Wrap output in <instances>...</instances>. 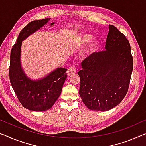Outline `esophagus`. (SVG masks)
Returning a JSON list of instances; mask_svg holds the SVG:
<instances>
[{
  "label": "esophagus",
  "instance_id": "1",
  "mask_svg": "<svg viewBox=\"0 0 146 146\" xmlns=\"http://www.w3.org/2000/svg\"><path fill=\"white\" fill-rule=\"evenodd\" d=\"M76 72H77V69H76V67L75 66H71L69 67V68L67 69V75L69 76H71L75 74Z\"/></svg>",
  "mask_w": 146,
  "mask_h": 146
}]
</instances>
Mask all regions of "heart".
I'll return each mask as SVG.
<instances>
[{"instance_id":"1","label":"heart","mask_w":146,"mask_h":146,"mask_svg":"<svg viewBox=\"0 0 146 146\" xmlns=\"http://www.w3.org/2000/svg\"><path fill=\"white\" fill-rule=\"evenodd\" d=\"M92 37V36L88 34H84L80 35V36L77 38V40L79 44H84L90 40ZM99 47V41L97 40L96 38L92 39L90 42L88 43V44L87 45L86 48L84 50V53L86 54L87 55H90L92 54L97 50L98 48Z\"/></svg>"}]
</instances>
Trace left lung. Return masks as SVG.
<instances>
[{"label": "left lung", "mask_w": 146, "mask_h": 146, "mask_svg": "<svg viewBox=\"0 0 146 146\" xmlns=\"http://www.w3.org/2000/svg\"><path fill=\"white\" fill-rule=\"evenodd\" d=\"M109 29L105 50L86 57L78 72L80 96L91 110L105 111L118 105L129 90L133 69L129 41L114 25Z\"/></svg>", "instance_id": "1"}]
</instances>
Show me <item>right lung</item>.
I'll return each instance as SVG.
<instances>
[{
	"mask_svg": "<svg viewBox=\"0 0 146 146\" xmlns=\"http://www.w3.org/2000/svg\"><path fill=\"white\" fill-rule=\"evenodd\" d=\"M51 18L34 20L21 30L10 53L9 77L15 94L23 107L35 111H44L52 108L62 92L67 78V69L58 68L41 80H31L23 73L20 64L22 40L44 25ZM52 23L51 25H53Z\"/></svg>",
	"mask_w": 146,
	"mask_h": 146,
	"instance_id": "1",
	"label": "right lung"
}]
</instances>
